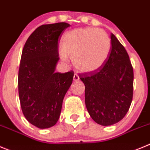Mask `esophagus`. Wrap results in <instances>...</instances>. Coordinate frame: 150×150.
<instances>
[{
  "label": "esophagus",
  "instance_id": "esophagus-1",
  "mask_svg": "<svg viewBox=\"0 0 150 150\" xmlns=\"http://www.w3.org/2000/svg\"><path fill=\"white\" fill-rule=\"evenodd\" d=\"M79 79H80V78H79V76H78L77 74H75L73 76V81H79Z\"/></svg>",
  "mask_w": 150,
  "mask_h": 150
}]
</instances>
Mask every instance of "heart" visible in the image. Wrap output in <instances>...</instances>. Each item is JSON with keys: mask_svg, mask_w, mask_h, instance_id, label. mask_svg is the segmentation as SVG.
Listing matches in <instances>:
<instances>
[{"mask_svg": "<svg viewBox=\"0 0 150 150\" xmlns=\"http://www.w3.org/2000/svg\"><path fill=\"white\" fill-rule=\"evenodd\" d=\"M61 57H69L75 68L83 73H92L105 64L110 54L111 42L107 33L93 28L72 30L63 36Z\"/></svg>", "mask_w": 150, "mask_h": 150, "instance_id": "heart-1", "label": "heart"}]
</instances>
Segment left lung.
Instances as JSON below:
<instances>
[{
    "label": "left lung",
    "instance_id": "left-lung-1",
    "mask_svg": "<svg viewBox=\"0 0 150 150\" xmlns=\"http://www.w3.org/2000/svg\"><path fill=\"white\" fill-rule=\"evenodd\" d=\"M107 62L97 71L83 73L85 105L91 118L104 126L114 125L123 118L133 96L134 74L125 48L113 33Z\"/></svg>",
    "mask_w": 150,
    "mask_h": 150
}]
</instances>
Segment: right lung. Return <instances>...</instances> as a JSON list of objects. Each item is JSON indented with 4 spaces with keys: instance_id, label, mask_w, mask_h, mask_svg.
Returning a JSON list of instances; mask_svg holds the SVG:
<instances>
[{
    "instance_id": "obj_1",
    "label": "right lung",
    "mask_w": 150,
    "mask_h": 150,
    "mask_svg": "<svg viewBox=\"0 0 150 150\" xmlns=\"http://www.w3.org/2000/svg\"><path fill=\"white\" fill-rule=\"evenodd\" d=\"M70 25L65 22L43 25L28 37L18 71V95L23 114L39 129L52 127L60 118L64 96L74 72H56L57 41Z\"/></svg>"
}]
</instances>
